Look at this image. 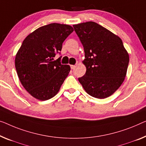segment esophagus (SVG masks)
<instances>
[{"instance_id":"esophagus-1","label":"esophagus","mask_w":146,"mask_h":146,"mask_svg":"<svg viewBox=\"0 0 146 146\" xmlns=\"http://www.w3.org/2000/svg\"><path fill=\"white\" fill-rule=\"evenodd\" d=\"M76 66H75V65H71V68L72 69H75V67Z\"/></svg>"}]
</instances>
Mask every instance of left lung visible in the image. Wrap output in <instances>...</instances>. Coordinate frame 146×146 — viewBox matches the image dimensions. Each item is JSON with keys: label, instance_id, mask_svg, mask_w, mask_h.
Here are the masks:
<instances>
[{"label": "left lung", "instance_id": "1", "mask_svg": "<svg viewBox=\"0 0 146 146\" xmlns=\"http://www.w3.org/2000/svg\"><path fill=\"white\" fill-rule=\"evenodd\" d=\"M84 48L86 71L79 78L91 96L104 99L112 95L127 75L129 56L121 39L94 21L73 25Z\"/></svg>", "mask_w": 146, "mask_h": 146}]
</instances>
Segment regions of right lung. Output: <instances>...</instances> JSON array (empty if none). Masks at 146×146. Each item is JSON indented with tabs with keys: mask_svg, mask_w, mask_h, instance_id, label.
Returning a JSON list of instances; mask_svg holds the SVG:
<instances>
[{
	"mask_svg": "<svg viewBox=\"0 0 146 146\" xmlns=\"http://www.w3.org/2000/svg\"><path fill=\"white\" fill-rule=\"evenodd\" d=\"M73 31L69 25L50 23L38 28L23 41L15 66L21 84L36 99L44 101L54 97L68 76L70 66L61 64V58H54Z\"/></svg>",
	"mask_w": 146,
	"mask_h": 146,
	"instance_id": "obj_1",
	"label": "right lung"
}]
</instances>
